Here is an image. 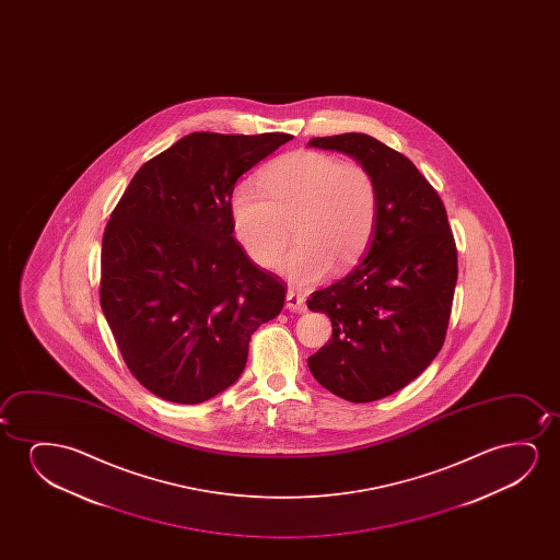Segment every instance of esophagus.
<instances>
[{
  "mask_svg": "<svg viewBox=\"0 0 560 560\" xmlns=\"http://www.w3.org/2000/svg\"><path fill=\"white\" fill-rule=\"evenodd\" d=\"M284 306L287 310H291V312H299V314H304L306 312V299L299 294V292L289 291L287 292V302H284Z\"/></svg>",
  "mask_w": 560,
  "mask_h": 560,
  "instance_id": "esophagus-1",
  "label": "esophagus"
}]
</instances>
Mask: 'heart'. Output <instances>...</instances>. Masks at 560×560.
<instances>
[{
    "mask_svg": "<svg viewBox=\"0 0 560 560\" xmlns=\"http://www.w3.org/2000/svg\"><path fill=\"white\" fill-rule=\"evenodd\" d=\"M258 185L241 182L230 199L231 228L246 254L271 268L289 243V223L299 241L281 261V273L299 287L319 283L332 264L360 260L375 231L376 187L358 164L300 151L264 170Z\"/></svg>",
    "mask_w": 560,
    "mask_h": 560,
    "instance_id": "heart-1",
    "label": "heart"
}]
</instances>
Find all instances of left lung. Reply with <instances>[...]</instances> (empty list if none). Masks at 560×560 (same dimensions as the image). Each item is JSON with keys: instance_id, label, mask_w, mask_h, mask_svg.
Listing matches in <instances>:
<instances>
[{"instance_id": "left-lung-1", "label": "left lung", "mask_w": 560, "mask_h": 560, "mask_svg": "<svg viewBox=\"0 0 560 560\" xmlns=\"http://www.w3.org/2000/svg\"><path fill=\"white\" fill-rule=\"evenodd\" d=\"M352 156L376 187L369 253L307 307L329 315V345L307 358L323 388L353 404L401 390L444 345L457 283V248L442 199L413 162L365 133L310 139Z\"/></svg>"}]
</instances>
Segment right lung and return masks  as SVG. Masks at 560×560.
Instances as JSON below:
<instances>
[{"instance_id":"obj_1","label":"right lung","mask_w":560,"mask_h":560,"mask_svg":"<svg viewBox=\"0 0 560 560\" xmlns=\"http://www.w3.org/2000/svg\"><path fill=\"white\" fill-rule=\"evenodd\" d=\"M291 133L195 131L145 162L101 246V310L131 375L154 396L202 404L237 381L248 342L279 315L284 284L231 228L238 177Z\"/></svg>"}]
</instances>
